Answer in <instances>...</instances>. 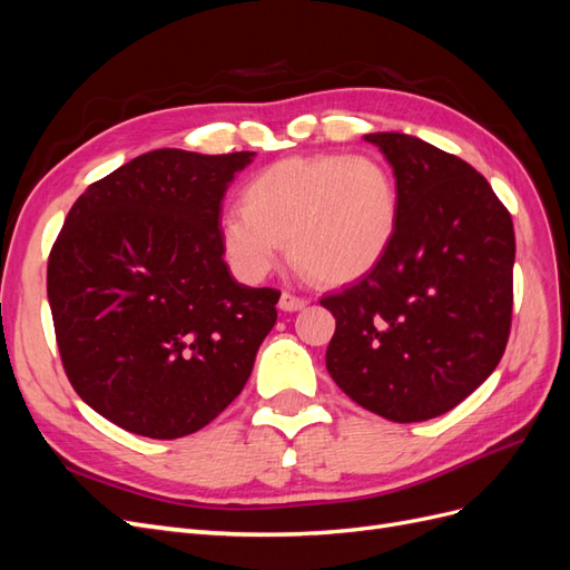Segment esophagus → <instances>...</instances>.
I'll return each mask as SVG.
<instances>
[{
    "instance_id": "obj_1",
    "label": "esophagus",
    "mask_w": 570,
    "mask_h": 570,
    "mask_svg": "<svg viewBox=\"0 0 570 570\" xmlns=\"http://www.w3.org/2000/svg\"><path fill=\"white\" fill-rule=\"evenodd\" d=\"M278 306L283 308V312H299V308L306 306V299L297 297V295H289V292H283Z\"/></svg>"
}]
</instances>
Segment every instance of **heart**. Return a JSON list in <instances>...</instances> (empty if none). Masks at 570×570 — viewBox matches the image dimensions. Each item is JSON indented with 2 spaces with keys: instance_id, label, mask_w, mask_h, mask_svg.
Returning <instances> with one entry per match:
<instances>
[{
  "instance_id": "1",
  "label": "heart",
  "mask_w": 570,
  "mask_h": 570,
  "mask_svg": "<svg viewBox=\"0 0 570 570\" xmlns=\"http://www.w3.org/2000/svg\"><path fill=\"white\" fill-rule=\"evenodd\" d=\"M220 216L223 254L245 275L278 266L285 239L299 268L325 285L361 281L387 256L400 228V189L366 154H308L264 166Z\"/></svg>"
}]
</instances>
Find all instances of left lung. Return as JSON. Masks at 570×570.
Here are the masks:
<instances>
[{"label":"left lung","instance_id":"8db88e82","mask_svg":"<svg viewBox=\"0 0 570 570\" xmlns=\"http://www.w3.org/2000/svg\"><path fill=\"white\" fill-rule=\"evenodd\" d=\"M400 189V228L364 278L325 295V366L377 416H442L497 368L509 340L515 237L478 170L406 132H368Z\"/></svg>","mask_w":570,"mask_h":570}]
</instances>
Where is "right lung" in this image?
Wrapping results in <instances>:
<instances>
[{
    "label": "right lung",
    "mask_w": 570,
    "mask_h": 570,
    "mask_svg": "<svg viewBox=\"0 0 570 570\" xmlns=\"http://www.w3.org/2000/svg\"><path fill=\"white\" fill-rule=\"evenodd\" d=\"M254 151L154 149L92 183L49 254L47 297L68 381L99 416L176 440L252 375L278 289L233 278L220 202Z\"/></svg>",
    "instance_id": "right-lung-1"
}]
</instances>
